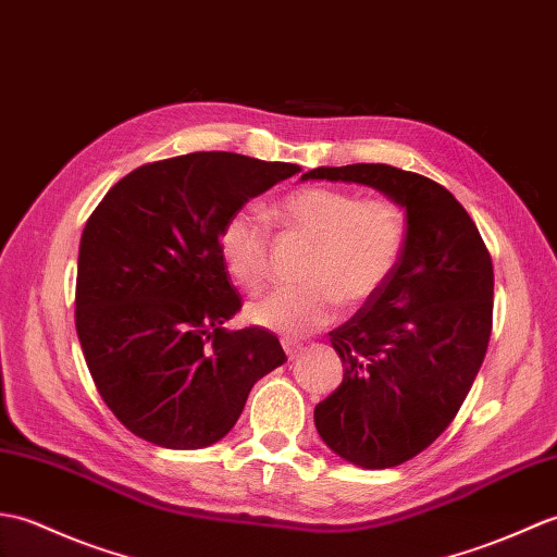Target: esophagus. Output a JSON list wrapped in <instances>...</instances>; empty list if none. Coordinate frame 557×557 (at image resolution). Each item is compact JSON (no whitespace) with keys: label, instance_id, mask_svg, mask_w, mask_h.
Instances as JSON below:
<instances>
[{"label":"esophagus","instance_id":"obj_1","mask_svg":"<svg viewBox=\"0 0 557 557\" xmlns=\"http://www.w3.org/2000/svg\"><path fill=\"white\" fill-rule=\"evenodd\" d=\"M281 345H283V350H286L288 360H295V357H298V352L302 350V343H298V341H290V338H283V341H281Z\"/></svg>","mask_w":557,"mask_h":557}]
</instances>
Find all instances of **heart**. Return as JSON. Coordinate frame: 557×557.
<instances>
[{"label":"heart","mask_w":557,"mask_h":557,"mask_svg":"<svg viewBox=\"0 0 557 557\" xmlns=\"http://www.w3.org/2000/svg\"><path fill=\"white\" fill-rule=\"evenodd\" d=\"M276 212L290 233L312 240L300 286L271 290L247 305L257 326L307 336L336 317L374 300L398 271L410 238L405 209L391 197H362L329 185L288 193ZM219 250L231 278L259 290L271 274V228L255 205H243L219 231Z\"/></svg>","instance_id":"b5f03b06"}]
</instances>
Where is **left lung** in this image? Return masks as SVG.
I'll return each mask as SVG.
<instances>
[{
    "instance_id": "1",
    "label": "left lung",
    "mask_w": 557,
    "mask_h": 557,
    "mask_svg": "<svg viewBox=\"0 0 557 557\" xmlns=\"http://www.w3.org/2000/svg\"><path fill=\"white\" fill-rule=\"evenodd\" d=\"M302 178L364 183L405 207L403 262L374 300L333 329L343 381L314 410L326 446L357 467H398L460 412L493 329V262L467 209L388 164L319 166Z\"/></svg>"
}]
</instances>
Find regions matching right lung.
Returning a JSON list of instances; mask_svg holds the SVG:
<instances>
[{"label": "right lung", "instance_id": "obj_1", "mask_svg": "<svg viewBox=\"0 0 557 557\" xmlns=\"http://www.w3.org/2000/svg\"><path fill=\"white\" fill-rule=\"evenodd\" d=\"M298 164L190 152L143 164L109 188L83 228L76 331L102 400L131 434L174 450L224 438L255 383L286 362L243 307L219 250L233 209Z\"/></svg>", "mask_w": 557, "mask_h": 557}]
</instances>
